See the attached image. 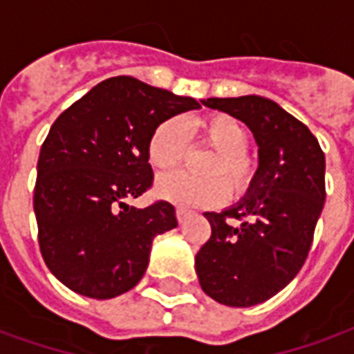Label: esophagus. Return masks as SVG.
Segmentation results:
<instances>
[{
    "label": "esophagus",
    "instance_id": "esophagus-1",
    "mask_svg": "<svg viewBox=\"0 0 354 354\" xmlns=\"http://www.w3.org/2000/svg\"><path fill=\"white\" fill-rule=\"evenodd\" d=\"M192 216V212L189 210H185V208H176V218H178V222L180 223H184L187 218Z\"/></svg>",
    "mask_w": 354,
    "mask_h": 354
}]
</instances>
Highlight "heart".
<instances>
[{
	"label": "heart",
	"mask_w": 354,
	"mask_h": 354,
	"mask_svg": "<svg viewBox=\"0 0 354 354\" xmlns=\"http://www.w3.org/2000/svg\"><path fill=\"white\" fill-rule=\"evenodd\" d=\"M197 140L212 147V155L203 172L192 176L184 172L165 174L157 180L155 192L178 207H216L233 195H245L258 176V159L248 153L250 132L245 124L227 113H210L193 124ZM187 155V131L180 119H167L153 129L147 140V161L159 172L180 167ZM230 185L227 188L225 185Z\"/></svg>",
	"instance_id": "heart-1"
}]
</instances>
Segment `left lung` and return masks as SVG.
<instances>
[{
  "label": "left lung",
  "mask_w": 354,
  "mask_h": 354,
  "mask_svg": "<svg viewBox=\"0 0 354 354\" xmlns=\"http://www.w3.org/2000/svg\"><path fill=\"white\" fill-rule=\"evenodd\" d=\"M203 104L241 119L260 146L248 195L223 212H205L212 233L195 256L205 294L250 307L279 294L307 260L326 199L324 151L301 121L269 98L248 94Z\"/></svg>",
  "instance_id": "8db88e82"
}]
</instances>
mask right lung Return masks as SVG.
I'll return each mask as SVG.
<instances>
[{
  "instance_id": "obj_1",
  "label": "right lung",
  "mask_w": 354,
  "mask_h": 354,
  "mask_svg": "<svg viewBox=\"0 0 354 354\" xmlns=\"http://www.w3.org/2000/svg\"><path fill=\"white\" fill-rule=\"evenodd\" d=\"M197 108L195 98L119 75L58 115L39 151L34 212L43 260L64 286L109 299L138 284L153 237L178 220L167 201L146 208L127 201L153 185L155 127Z\"/></svg>"
}]
</instances>
